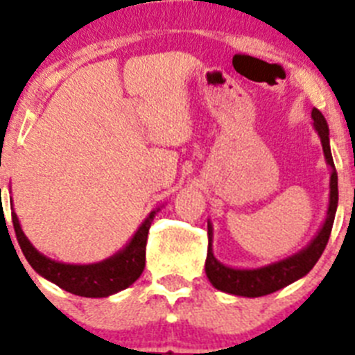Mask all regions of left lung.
Wrapping results in <instances>:
<instances>
[{"label":"left lung","instance_id":"1","mask_svg":"<svg viewBox=\"0 0 355 355\" xmlns=\"http://www.w3.org/2000/svg\"><path fill=\"white\" fill-rule=\"evenodd\" d=\"M312 119H314L312 126H314L319 139H321L326 164L331 168L328 211H326V218L322 222L321 229L318 230L314 239L307 246L302 248L298 253L291 254V257L272 261V263L263 265V267H257V269H236V267L223 265L213 254V227L211 222L208 220V254H206L205 270L206 277H208L209 283L216 290L223 291V293L237 295V297H265V295L283 290L288 284L307 276L312 270V267L321 258L322 251H324L326 244H328L333 222H335L336 206H338V177H336L335 163H333L331 149H329L328 123H326L324 116L318 109H312Z\"/></svg>","mask_w":355,"mask_h":355}]
</instances>
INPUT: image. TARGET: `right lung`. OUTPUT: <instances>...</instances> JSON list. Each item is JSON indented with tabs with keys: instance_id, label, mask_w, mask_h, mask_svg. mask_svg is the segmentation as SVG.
I'll list each match as a JSON object with an SVG mask.
<instances>
[{
	"instance_id": "1",
	"label": "right lung",
	"mask_w": 355,
	"mask_h": 355,
	"mask_svg": "<svg viewBox=\"0 0 355 355\" xmlns=\"http://www.w3.org/2000/svg\"><path fill=\"white\" fill-rule=\"evenodd\" d=\"M163 208V206H161ZM161 208L153 209L123 250L95 263H64L36 250L24 234L19 216L12 211L13 229L24 257L40 276L62 290L86 298H105L132 286L146 267V244L150 223Z\"/></svg>"
}]
</instances>
